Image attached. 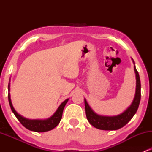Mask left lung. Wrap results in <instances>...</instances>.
Returning <instances> with one entry per match:
<instances>
[{
	"instance_id": "obj_1",
	"label": "left lung",
	"mask_w": 152,
	"mask_h": 152,
	"mask_svg": "<svg viewBox=\"0 0 152 152\" xmlns=\"http://www.w3.org/2000/svg\"><path fill=\"white\" fill-rule=\"evenodd\" d=\"M133 62L134 64V61ZM134 68L136 74V79H137L135 96L131 106L122 114L115 116H100L94 112L88 104L86 99H84L86 118L88 122L95 128L101 130H117L124 126L136 114L139 108L141 99V82L139 73L137 71L135 65Z\"/></svg>"
}]
</instances>
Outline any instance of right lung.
I'll return each instance as SVG.
<instances>
[{"label":"right lung","instance_id":"1","mask_svg":"<svg viewBox=\"0 0 152 152\" xmlns=\"http://www.w3.org/2000/svg\"><path fill=\"white\" fill-rule=\"evenodd\" d=\"M8 91H10V83L8 84ZM68 101H69V99H66L64 102L61 103V104L59 106L58 109L56 110V111L54 113L51 117L45 120H31L23 117L22 116H20V114H18V113L16 112V111L14 109L13 105H12L11 100H10V93H8V102H9L10 109H11L13 114H15V116H16V118H18V121H20L23 126L26 127V129H28L30 131H33V132H48V131L52 130L53 129L55 128V127L59 124L61 119L63 111H64V107H65Z\"/></svg>","mask_w":152,"mask_h":152}]
</instances>
